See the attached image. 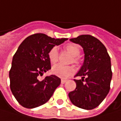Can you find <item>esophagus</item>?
Returning a JSON list of instances; mask_svg holds the SVG:
<instances>
[{"label": "esophagus", "instance_id": "1", "mask_svg": "<svg viewBox=\"0 0 121 121\" xmlns=\"http://www.w3.org/2000/svg\"><path fill=\"white\" fill-rule=\"evenodd\" d=\"M66 81H67L66 79H62V80H61V83H62V84H63V83H65Z\"/></svg>", "mask_w": 121, "mask_h": 121}]
</instances>
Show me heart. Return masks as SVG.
Instances as JSON below:
<instances>
[{"label":"heart","instance_id":"obj_1","mask_svg":"<svg viewBox=\"0 0 121 121\" xmlns=\"http://www.w3.org/2000/svg\"><path fill=\"white\" fill-rule=\"evenodd\" d=\"M65 50L70 54L73 57V62L79 65L81 60L78 56L81 54V48L78 45L74 43H69L65 46ZM49 61L52 64H55L59 59V52L56 47H53L50 49L48 54ZM52 73L61 78H67L75 73V69L72 66H64L62 65H56L52 69Z\"/></svg>","mask_w":121,"mask_h":121}]
</instances>
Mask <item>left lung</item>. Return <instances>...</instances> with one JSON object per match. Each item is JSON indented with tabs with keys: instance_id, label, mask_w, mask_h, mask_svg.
I'll return each instance as SVG.
<instances>
[{
	"instance_id": "1",
	"label": "left lung",
	"mask_w": 121,
	"mask_h": 121,
	"mask_svg": "<svg viewBox=\"0 0 121 121\" xmlns=\"http://www.w3.org/2000/svg\"><path fill=\"white\" fill-rule=\"evenodd\" d=\"M73 43L81 45L84 51L83 66L74 79L75 89L69 93L71 102L85 110L98 107L109 93L112 79L110 57L100 40L90 35H82L69 39Z\"/></svg>"
}]
</instances>
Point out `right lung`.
I'll list each match as a JSON object with an SVG mask.
<instances>
[{
	"mask_svg": "<svg viewBox=\"0 0 121 121\" xmlns=\"http://www.w3.org/2000/svg\"><path fill=\"white\" fill-rule=\"evenodd\" d=\"M67 38L55 39L43 33L28 36L13 56L9 71L10 88L17 102L24 108H35L47 102L61 79L54 75L40 79L51 69L48 52Z\"/></svg>",
	"mask_w": 121,
	"mask_h": 121,
	"instance_id": "obj_1",
	"label": "right lung"
}]
</instances>
